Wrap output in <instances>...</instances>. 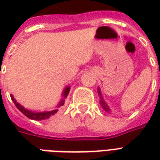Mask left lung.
<instances>
[{"label": "left lung", "mask_w": 160, "mask_h": 160, "mask_svg": "<svg viewBox=\"0 0 160 160\" xmlns=\"http://www.w3.org/2000/svg\"><path fill=\"white\" fill-rule=\"evenodd\" d=\"M98 94H99V96H100L101 106L103 107V109H104V111H106L107 112H109V111H110V108L108 107V105L106 104V103H105V102L104 101V99H103V97H102V95H101V92H100V90H99V88L98 89Z\"/></svg>", "instance_id": "1"}]
</instances>
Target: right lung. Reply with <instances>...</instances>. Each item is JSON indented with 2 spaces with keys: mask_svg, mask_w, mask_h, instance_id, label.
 I'll use <instances>...</instances> for the list:
<instances>
[{
  "mask_svg": "<svg viewBox=\"0 0 160 160\" xmlns=\"http://www.w3.org/2000/svg\"><path fill=\"white\" fill-rule=\"evenodd\" d=\"M70 88L68 87H66L65 88V90L63 92V98H67V96L68 95V92H69ZM10 97L12 98V102L14 103L15 104V106L18 109H19V111L22 112L23 114L25 115L26 117H27L30 119H32V120H37V121H41V120H45V119H48L51 116H54V115L56 114V112L58 111V108L61 107V106H62L63 104H64V99L62 100H61L60 102V104H58V106L57 108H56L55 110H53L51 111H43V112H35V111H31L29 110H26L25 108L21 106L20 104L15 100V98H13L12 95H10Z\"/></svg>",
  "mask_w": 160,
  "mask_h": 160,
  "instance_id": "1",
  "label": "right lung"
}]
</instances>
